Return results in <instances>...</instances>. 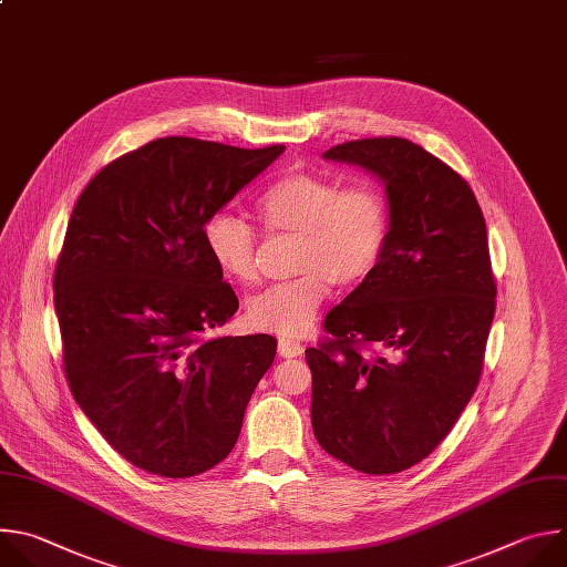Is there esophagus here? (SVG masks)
Returning a JSON list of instances; mask_svg holds the SVG:
<instances>
[{"mask_svg": "<svg viewBox=\"0 0 567 567\" xmlns=\"http://www.w3.org/2000/svg\"><path fill=\"white\" fill-rule=\"evenodd\" d=\"M303 347L299 342H295V339H279V355L281 358H297L301 355Z\"/></svg>", "mask_w": 567, "mask_h": 567, "instance_id": "esophagus-1", "label": "esophagus"}]
</instances>
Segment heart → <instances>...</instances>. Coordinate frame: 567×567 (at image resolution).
<instances>
[{"instance_id": "b5f03b06", "label": "heart", "mask_w": 567, "mask_h": 567, "mask_svg": "<svg viewBox=\"0 0 567 567\" xmlns=\"http://www.w3.org/2000/svg\"><path fill=\"white\" fill-rule=\"evenodd\" d=\"M268 237H295L290 281L270 286L248 306L252 326L281 334H306L337 286L364 281L380 264L391 212L371 183L342 187L334 178L292 169L270 181L255 200ZM203 241L218 272L241 286L259 279V237L233 212H214L203 223Z\"/></svg>"}]
</instances>
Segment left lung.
<instances>
[{
  "instance_id": "obj_1",
  "label": "left lung",
  "mask_w": 567,
  "mask_h": 567,
  "mask_svg": "<svg viewBox=\"0 0 567 567\" xmlns=\"http://www.w3.org/2000/svg\"><path fill=\"white\" fill-rule=\"evenodd\" d=\"M323 158L384 181L391 230L378 268L306 351L312 431L349 467L398 474L446 437L481 382L496 310L485 218L470 183L406 138L349 141ZM375 348L390 355H363Z\"/></svg>"
}]
</instances>
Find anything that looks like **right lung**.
I'll use <instances>...</instances> for the list:
<instances>
[{"label": "right lung", "mask_w": 567, "mask_h": 567, "mask_svg": "<svg viewBox=\"0 0 567 567\" xmlns=\"http://www.w3.org/2000/svg\"><path fill=\"white\" fill-rule=\"evenodd\" d=\"M281 152L158 138L102 167L71 212L53 275L64 375L138 470L189 478L218 465L275 362L272 334H205L239 299L203 223Z\"/></svg>", "instance_id": "add662e5"}]
</instances>
